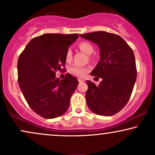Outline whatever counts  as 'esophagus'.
Wrapping results in <instances>:
<instances>
[{
    "label": "esophagus",
    "mask_w": 155,
    "mask_h": 155,
    "mask_svg": "<svg viewBox=\"0 0 155 155\" xmlns=\"http://www.w3.org/2000/svg\"><path fill=\"white\" fill-rule=\"evenodd\" d=\"M78 81H79L80 83H82V82H84V80H82V79H78Z\"/></svg>",
    "instance_id": "esophagus-1"
}]
</instances>
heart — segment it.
I'll list each match as a JSON object with an SVG mask.
<instances>
[{
  "label": "heart",
  "instance_id": "b5f03b06",
  "mask_svg": "<svg viewBox=\"0 0 155 155\" xmlns=\"http://www.w3.org/2000/svg\"><path fill=\"white\" fill-rule=\"evenodd\" d=\"M81 51H83L84 53H85L86 54H91L93 52V46L91 45L89 42L87 41H82L78 45ZM72 57V50L70 49H68L66 52V60L67 61H70ZM87 71V69L84 68L82 66H78V65H72L70 67L69 69V72L70 74H72V75L77 76V77L83 78L84 77L86 72Z\"/></svg>",
  "mask_w": 155,
  "mask_h": 155
}]
</instances>
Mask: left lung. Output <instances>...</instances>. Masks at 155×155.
Returning <instances> with one entry per match:
<instances>
[{
	"label": "left lung",
	"mask_w": 155,
	"mask_h": 155,
	"mask_svg": "<svg viewBox=\"0 0 155 155\" xmlns=\"http://www.w3.org/2000/svg\"><path fill=\"white\" fill-rule=\"evenodd\" d=\"M100 49V60L91 74L102 79L98 85L90 81L85 93L89 109L95 114L110 116L127 104L137 80L133 50L121 37L106 31L81 34Z\"/></svg>",
	"instance_id": "left-lung-1"
}]
</instances>
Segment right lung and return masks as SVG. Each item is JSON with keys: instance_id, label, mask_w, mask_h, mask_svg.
<instances>
[{"instance_id": "right-lung-1", "label": "right lung", "mask_w": 155, "mask_h": 155, "mask_svg": "<svg viewBox=\"0 0 155 155\" xmlns=\"http://www.w3.org/2000/svg\"><path fill=\"white\" fill-rule=\"evenodd\" d=\"M79 37L78 34H45L32 39L18 60V82L28 106L45 118L64 114L78 85L67 73L64 79L56 78V71L66 62L69 47Z\"/></svg>"}]
</instances>
